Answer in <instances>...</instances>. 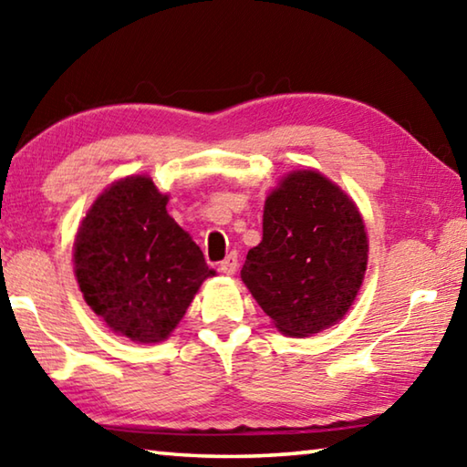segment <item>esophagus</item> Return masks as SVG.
Masks as SVG:
<instances>
[{"label": "esophagus", "instance_id": "1", "mask_svg": "<svg viewBox=\"0 0 467 467\" xmlns=\"http://www.w3.org/2000/svg\"><path fill=\"white\" fill-rule=\"evenodd\" d=\"M236 267H239V257H236V253H231V255H226V259L220 262V272L226 275H233L236 272Z\"/></svg>", "mask_w": 467, "mask_h": 467}]
</instances>
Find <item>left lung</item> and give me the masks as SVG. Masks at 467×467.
<instances>
[{"label": "left lung", "instance_id": "8db88e82", "mask_svg": "<svg viewBox=\"0 0 467 467\" xmlns=\"http://www.w3.org/2000/svg\"><path fill=\"white\" fill-rule=\"evenodd\" d=\"M368 241L350 197L317 171H292L267 195L264 239L241 278L282 334H319L344 317L367 272Z\"/></svg>", "mask_w": 467, "mask_h": 467}]
</instances>
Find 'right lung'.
Instances as JSON below:
<instances>
[{
	"label": "right lung",
	"mask_w": 467,
	"mask_h": 467,
	"mask_svg": "<svg viewBox=\"0 0 467 467\" xmlns=\"http://www.w3.org/2000/svg\"><path fill=\"white\" fill-rule=\"evenodd\" d=\"M167 202L146 175L115 181L92 203L74 243L84 300L115 334L140 344L167 339L202 282L214 275Z\"/></svg>",
	"instance_id": "add662e5"
}]
</instances>
